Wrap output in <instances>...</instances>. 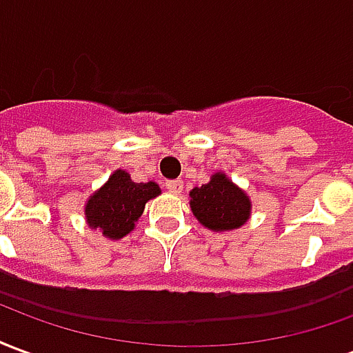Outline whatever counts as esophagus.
<instances>
[{
    "label": "esophagus",
    "mask_w": 353,
    "mask_h": 353,
    "mask_svg": "<svg viewBox=\"0 0 353 353\" xmlns=\"http://www.w3.org/2000/svg\"><path fill=\"white\" fill-rule=\"evenodd\" d=\"M166 189H168L172 194H179L181 189H183V181H181V179H172V181H166Z\"/></svg>",
    "instance_id": "1"
}]
</instances>
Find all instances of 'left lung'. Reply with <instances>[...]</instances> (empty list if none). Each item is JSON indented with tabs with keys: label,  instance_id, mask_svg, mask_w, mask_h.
Instances as JSON below:
<instances>
[{
	"label": "left lung",
	"instance_id": "8db88e82",
	"mask_svg": "<svg viewBox=\"0 0 353 353\" xmlns=\"http://www.w3.org/2000/svg\"><path fill=\"white\" fill-rule=\"evenodd\" d=\"M192 215L202 227L229 232L244 227L252 217V200L225 172H215L210 181L189 192Z\"/></svg>",
	"mask_w": 353,
	"mask_h": 353
}]
</instances>
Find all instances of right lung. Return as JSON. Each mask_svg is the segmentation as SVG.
I'll list each match as a JSON object with an SVG mask.
<instances>
[{
  "label": "right lung",
  "mask_w": 353,
  "mask_h": 353,
  "mask_svg": "<svg viewBox=\"0 0 353 353\" xmlns=\"http://www.w3.org/2000/svg\"><path fill=\"white\" fill-rule=\"evenodd\" d=\"M154 181L136 183L126 170H115L100 189L85 202V221L92 230H100L108 240H121L136 229L149 200L161 194Z\"/></svg>",
  "instance_id": "add662e5"
}]
</instances>
